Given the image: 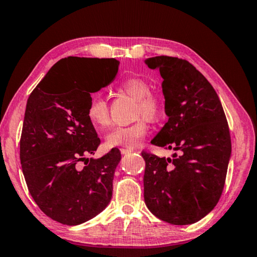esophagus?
<instances>
[{
  "mask_svg": "<svg viewBox=\"0 0 257 257\" xmlns=\"http://www.w3.org/2000/svg\"><path fill=\"white\" fill-rule=\"evenodd\" d=\"M119 150L121 155H126V154H130V152H133V149H127V148H120Z\"/></svg>",
  "mask_w": 257,
  "mask_h": 257,
  "instance_id": "1",
  "label": "esophagus"
}]
</instances>
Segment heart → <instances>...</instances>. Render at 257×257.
<instances>
[{
  "label": "heart",
  "mask_w": 257,
  "mask_h": 257,
  "mask_svg": "<svg viewBox=\"0 0 257 257\" xmlns=\"http://www.w3.org/2000/svg\"><path fill=\"white\" fill-rule=\"evenodd\" d=\"M119 91L137 100L136 116L143 117L149 121L159 120L165 114L164 99L157 92L150 91V84L145 79L132 76L121 80L117 85ZM87 117L98 131L106 128L110 123L109 105L100 93H94L87 106ZM143 118L126 126H116L106 136V145L110 148L124 147L127 149L140 145L148 133V125Z\"/></svg>",
  "instance_id": "1"
}]
</instances>
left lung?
Listing matches in <instances>:
<instances>
[{
    "label": "left lung",
    "instance_id": "obj_1",
    "mask_svg": "<svg viewBox=\"0 0 257 257\" xmlns=\"http://www.w3.org/2000/svg\"><path fill=\"white\" fill-rule=\"evenodd\" d=\"M163 81L168 121L151 141L177 151L172 158L142 151L145 201L172 224H191L217 205L226 182L231 140L217 92L190 62L172 56L146 60Z\"/></svg>",
    "mask_w": 257,
    "mask_h": 257
}]
</instances>
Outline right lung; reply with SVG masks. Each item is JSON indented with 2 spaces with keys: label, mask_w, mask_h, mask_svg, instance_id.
<instances>
[{
  "label": "right lung",
  "mask_w": 257,
  "mask_h": 257,
  "mask_svg": "<svg viewBox=\"0 0 257 257\" xmlns=\"http://www.w3.org/2000/svg\"><path fill=\"white\" fill-rule=\"evenodd\" d=\"M76 65L92 69L91 86L70 74ZM115 58L70 56L54 64L30 93L20 139V161L29 193L39 209L67 226L88 221L106 208L120 161L118 149L87 158L100 145L87 106L91 92L115 79Z\"/></svg>",
  "instance_id": "obj_1"
}]
</instances>
